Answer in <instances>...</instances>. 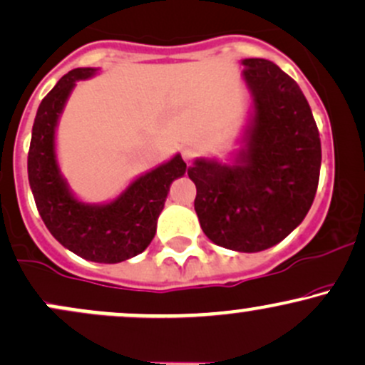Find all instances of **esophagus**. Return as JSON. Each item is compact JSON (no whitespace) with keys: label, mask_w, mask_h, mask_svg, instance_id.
Here are the masks:
<instances>
[{"label":"esophagus","mask_w":365,"mask_h":365,"mask_svg":"<svg viewBox=\"0 0 365 365\" xmlns=\"http://www.w3.org/2000/svg\"><path fill=\"white\" fill-rule=\"evenodd\" d=\"M194 156H195V150L192 149V148H183L182 149V158H183V161L187 163V165H190L192 161H194Z\"/></svg>","instance_id":"1"}]
</instances>
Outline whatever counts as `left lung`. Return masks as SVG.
<instances>
[{
    "instance_id": "1",
    "label": "left lung",
    "mask_w": 365,
    "mask_h": 365,
    "mask_svg": "<svg viewBox=\"0 0 365 365\" xmlns=\"http://www.w3.org/2000/svg\"><path fill=\"white\" fill-rule=\"evenodd\" d=\"M254 96L249 150L235 166H188L194 207L209 240L238 252L269 249L297 228L316 197L321 139L307 99L290 75L262 58L244 60Z\"/></svg>"
}]
</instances>
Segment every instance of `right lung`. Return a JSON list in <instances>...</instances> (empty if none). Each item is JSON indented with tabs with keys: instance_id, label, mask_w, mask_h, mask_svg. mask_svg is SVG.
Returning <instances> with one entry per match:
<instances>
[{
	"instance_id": "right-lung-1",
	"label": "right lung",
	"mask_w": 365,
	"mask_h": 365,
	"mask_svg": "<svg viewBox=\"0 0 365 365\" xmlns=\"http://www.w3.org/2000/svg\"><path fill=\"white\" fill-rule=\"evenodd\" d=\"M94 72V68H75L63 75L41 101L32 127L27 171L37 211L51 235L87 261L115 264L148 249L171 182L185 173L187 165L177 154L171 161L137 178L110 204L87 206L78 202L58 171L54 128L75 82Z\"/></svg>"
}]
</instances>
